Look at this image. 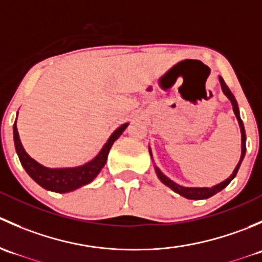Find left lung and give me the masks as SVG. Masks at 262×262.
<instances>
[{
    "instance_id": "1",
    "label": "left lung",
    "mask_w": 262,
    "mask_h": 262,
    "mask_svg": "<svg viewBox=\"0 0 262 262\" xmlns=\"http://www.w3.org/2000/svg\"><path fill=\"white\" fill-rule=\"evenodd\" d=\"M219 81H221V84H222V90H223L224 95H226L227 97H228L229 100H231L232 102V106H233V112L234 114H236V118L237 120H238V124H239V128H241V134H242V153H241V160H239L238 165H237V167L234 168L233 173H232L231 176H229L227 180H224L223 182H221V184L215 185V186L213 187H184V186H180V185H178L176 182L171 181L170 179L166 178L165 175H163L162 172L160 171V168L156 167V173H157L158 179H160L161 181L163 182V184L166 185V186H168L170 189H172L173 191L178 192V194H180L181 196L186 198V199H192V200H200V199H208V198L213 196V195H215L216 192H219L221 190H223L224 187L227 186V185L229 184L232 180L234 179V176H236L237 171H238L239 166H241V162L242 160H244L245 157V153H246V132H245V126H244V123H242L241 120V116H239V112H238V105H237V101L236 99H234L233 94L231 92V90L228 89V86L226 84V82L222 77H219ZM149 153H150V149H149Z\"/></svg>"
}]
</instances>
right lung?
Masks as SVG:
<instances>
[{"mask_svg":"<svg viewBox=\"0 0 262 262\" xmlns=\"http://www.w3.org/2000/svg\"><path fill=\"white\" fill-rule=\"evenodd\" d=\"M128 124H124L120 128H118L109 141L106 142L104 147H102L101 152L96 156L92 161H90L86 165L80 166V167H73V168H48L44 166L39 165L36 161H34L28 153L24 149L23 144H21L20 138H18V132L16 126V120L14 124V141H15V148L20 160L21 165L25 168L26 172L29 173L34 181L38 182L41 187L44 189L50 190V191L55 192H68L72 190L78 189V187L83 186V185L89 184L99 175L101 168L104 167L106 163L107 155L112 148L113 143L116 139L120 137L123 133L124 129L126 128Z\"/></svg>","mask_w":262,"mask_h":262,"instance_id":"obj_1","label":"right lung"}]
</instances>
